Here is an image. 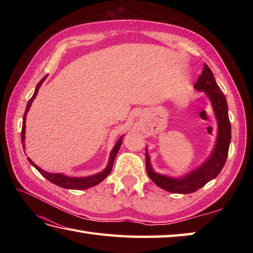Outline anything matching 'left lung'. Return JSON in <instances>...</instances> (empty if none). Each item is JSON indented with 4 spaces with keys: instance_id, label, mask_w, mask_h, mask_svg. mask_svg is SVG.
Here are the masks:
<instances>
[{
    "instance_id": "8db88e82",
    "label": "left lung",
    "mask_w": 253,
    "mask_h": 253,
    "mask_svg": "<svg viewBox=\"0 0 253 253\" xmlns=\"http://www.w3.org/2000/svg\"><path fill=\"white\" fill-rule=\"evenodd\" d=\"M195 88L207 93L217 120L216 143L210 158L197 169L190 171L189 174L180 177V178H174V177L155 173L150 164V158L146 149V169L148 176L160 188L174 193L195 192L207 182L215 178L221 173L225 162H226L230 138H232L226 99L215 83L213 73L207 64H204L202 74L195 84Z\"/></svg>"
}]
</instances>
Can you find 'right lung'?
Masks as SVG:
<instances>
[{
  "instance_id": "add662e5",
  "label": "right lung",
  "mask_w": 253,
  "mask_h": 253,
  "mask_svg": "<svg viewBox=\"0 0 253 253\" xmlns=\"http://www.w3.org/2000/svg\"><path fill=\"white\" fill-rule=\"evenodd\" d=\"M46 78V76H44L43 78H42L39 84H37L36 87V90H35V93L34 95L31 96V99L28 101V103H27V106H26V111H25V114H24V118H23V128H21V143H23V148L25 149V127H26V115H27V112H28L29 107L32 103V101L35 100L36 95L38 93V91H39V88L40 85L42 84V83L44 82V79ZM123 142V136L118 139L116 144L114 146V148H113V150L111 151V154H110V159H109V163H107V166L106 168L100 171V173L98 174H94V175H91V176H88V177H68L66 175L64 174H53V173H49V171H45L43 169H41L39 166L36 165L32 161L27 158L29 161V163L35 166V168L38 169V171L39 173L45 177V178L51 181L52 184H54L56 186H60L62 188H66V189H76V190H82V189H88V188L90 187H93L95 185L100 184V182L105 179L107 176H109V174L111 173L112 170V168H113V164H114V160H115V157L116 154L118 152V150H120L121 148V144Z\"/></svg>"
}]
</instances>
